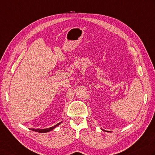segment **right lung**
Masks as SVG:
<instances>
[{
	"mask_svg": "<svg viewBox=\"0 0 155 155\" xmlns=\"http://www.w3.org/2000/svg\"><path fill=\"white\" fill-rule=\"evenodd\" d=\"M61 123V122H60V123H58V124H56V125H55L54 126H52V127H51V128H46V129H33V128H31V129H30L31 130H33V131H35V132H40V133H45V132H50V131H51V130H52L53 129H54L56 128V126H58L59 125V124Z\"/></svg>",
	"mask_w": 155,
	"mask_h": 155,
	"instance_id": "obj_1",
	"label": "right lung"
}]
</instances>
